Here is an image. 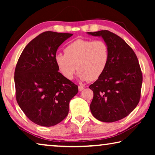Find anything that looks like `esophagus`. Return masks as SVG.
Here are the masks:
<instances>
[{
    "mask_svg": "<svg viewBox=\"0 0 155 155\" xmlns=\"http://www.w3.org/2000/svg\"><path fill=\"white\" fill-rule=\"evenodd\" d=\"M83 89H84V87H83V86H78V91H83Z\"/></svg>",
    "mask_w": 155,
    "mask_h": 155,
    "instance_id": "1",
    "label": "esophagus"
}]
</instances>
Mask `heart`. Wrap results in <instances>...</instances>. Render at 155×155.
<instances>
[{
	"label": "heart",
	"instance_id": "1",
	"mask_svg": "<svg viewBox=\"0 0 155 155\" xmlns=\"http://www.w3.org/2000/svg\"><path fill=\"white\" fill-rule=\"evenodd\" d=\"M64 53L57 54L54 59L60 72L68 80L74 78L77 68L81 81L98 79L109 58L108 46L102 40L78 39L66 46Z\"/></svg>",
	"mask_w": 155,
	"mask_h": 155
}]
</instances>
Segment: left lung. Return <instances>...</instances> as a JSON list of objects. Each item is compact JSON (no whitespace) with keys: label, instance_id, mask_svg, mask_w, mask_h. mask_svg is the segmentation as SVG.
<instances>
[{"label":"left lung","instance_id":"left-lung-1","mask_svg":"<svg viewBox=\"0 0 155 155\" xmlns=\"http://www.w3.org/2000/svg\"><path fill=\"white\" fill-rule=\"evenodd\" d=\"M87 33L101 37L109 52L103 74L90 85L94 92L91 112L101 122L118 121L129 115L140 102L142 74L137 57L124 40L109 31Z\"/></svg>","mask_w":155,"mask_h":155}]
</instances>
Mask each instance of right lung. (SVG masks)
<instances>
[{
    "instance_id": "add662e5",
    "label": "right lung",
    "mask_w": 155,
    "mask_h": 155,
    "mask_svg": "<svg viewBox=\"0 0 155 155\" xmlns=\"http://www.w3.org/2000/svg\"><path fill=\"white\" fill-rule=\"evenodd\" d=\"M72 35L46 31L28 43L15 67L18 105L31 121L43 127L61 122L69 111L78 86L59 72L55 56L59 46Z\"/></svg>"
}]
</instances>
